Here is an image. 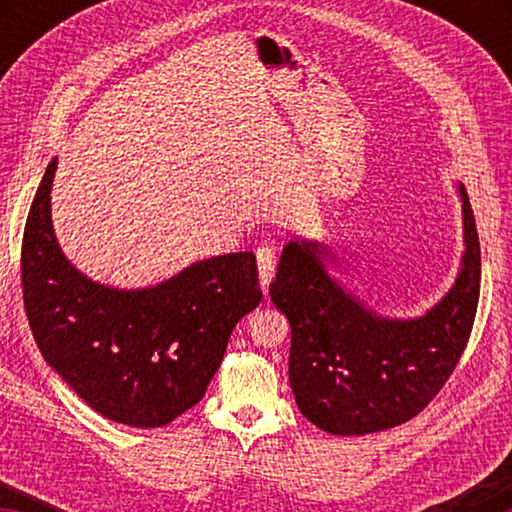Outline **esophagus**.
I'll return each instance as SVG.
<instances>
[{
  "label": "esophagus",
  "instance_id": "34e87169",
  "mask_svg": "<svg viewBox=\"0 0 512 512\" xmlns=\"http://www.w3.org/2000/svg\"><path fill=\"white\" fill-rule=\"evenodd\" d=\"M255 255H257L259 280H262V289H264V293H266L268 282L273 280V273H275V259H277L275 244H273V241H262V244L257 246Z\"/></svg>",
  "mask_w": 512,
  "mask_h": 512
}]
</instances>
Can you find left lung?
Returning a JSON list of instances; mask_svg holds the SVG:
<instances>
[{
	"instance_id": "left-lung-1",
	"label": "left lung",
	"mask_w": 512,
	"mask_h": 512,
	"mask_svg": "<svg viewBox=\"0 0 512 512\" xmlns=\"http://www.w3.org/2000/svg\"><path fill=\"white\" fill-rule=\"evenodd\" d=\"M463 268L452 291L415 320H386L327 275L320 244L291 241L268 287L289 318V381L298 409L318 429L363 436L424 411L461 361L479 305L481 248L461 187Z\"/></svg>"
}]
</instances>
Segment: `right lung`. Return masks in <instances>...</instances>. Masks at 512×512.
I'll return each mask as SVG.
<instances>
[{"mask_svg":"<svg viewBox=\"0 0 512 512\" xmlns=\"http://www.w3.org/2000/svg\"><path fill=\"white\" fill-rule=\"evenodd\" d=\"M56 160L22 237L24 309L42 357L94 411L164 427L203 400L232 329L262 291L253 253L203 259L142 291L108 289L67 262L51 228Z\"/></svg>","mask_w":512,"mask_h":512,"instance_id":"obj_1","label":"right lung"}]
</instances>
